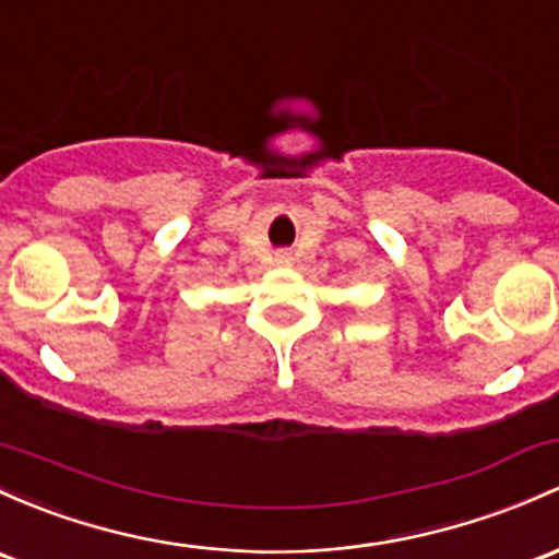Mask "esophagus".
I'll use <instances>...</instances> for the list:
<instances>
[{"mask_svg":"<svg viewBox=\"0 0 559 559\" xmlns=\"http://www.w3.org/2000/svg\"><path fill=\"white\" fill-rule=\"evenodd\" d=\"M277 263H290V253H277Z\"/></svg>","mask_w":559,"mask_h":559,"instance_id":"34e87169","label":"esophagus"}]
</instances>
